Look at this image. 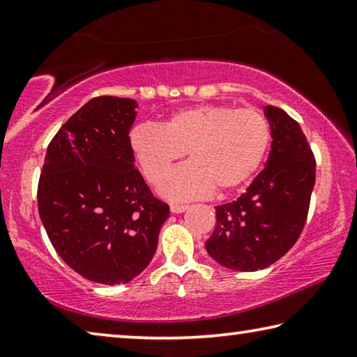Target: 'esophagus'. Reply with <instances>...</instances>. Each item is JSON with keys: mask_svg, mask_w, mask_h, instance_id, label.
<instances>
[{"mask_svg": "<svg viewBox=\"0 0 357 357\" xmlns=\"http://www.w3.org/2000/svg\"><path fill=\"white\" fill-rule=\"evenodd\" d=\"M170 209H172V213H174V214L184 213V211L187 209V204H181V203H172V204H170Z\"/></svg>", "mask_w": 357, "mask_h": 357, "instance_id": "obj_1", "label": "esophagus"}]
</instances>
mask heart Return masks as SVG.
<instances>
[{"label":"heart","mask_w":357,"mask_h":357,"mask_svg":"<svg viewBox=\"0 0 357 357\" xmlns=\"http://www.w3.org/2000/svg\"><path fill=\"white\" fill-rule=\"evenodd\" d=\"M129 140L144 178L153 185L187 153L190 164L173 172L160 184V193L170 200H190L244 185L268 153L271 124L255 108L204 104L172 113L159 129L135 126Z\"/></svg>","instance_id":"b5f03b06"}]
</instances>
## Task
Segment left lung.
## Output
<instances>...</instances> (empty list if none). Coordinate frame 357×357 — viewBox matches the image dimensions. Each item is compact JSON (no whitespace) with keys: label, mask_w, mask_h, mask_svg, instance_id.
Returning a JSON list of instances; mask_svg holds the SVG:
<instances>
[{"label":"left lung","mask_w":357,"mask_h":357,"mask_svg":"<svg viewBox=\"0 0 357 357\" xmlns=\"http://www.w3.org/2000/svg\"><path fill=\"white\" fill-rule=\"evenodd\" d=\"M273 146L264 170L236 202L215 206L206 250L228 269H264L291 249L304 229L315 185L317 162L298 121L264 107Z\"/></svg>","instance_id":"left-lung-1"}]
</instances>
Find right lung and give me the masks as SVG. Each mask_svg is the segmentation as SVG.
Wrapping results in <instances>:
<instances>
[{"label":"right lung","instance_id":"right-lung-1","mask_svg":"<svg viewBox=\"0 0 357 357\" xmlns=\"http://www.w3.org/2000/svg\"><path fill=\"white\" fill-rule=\"evenodd\" d=\"M137 102L99 96L47 148L38 208L52 245L84 279L128 283L153 259L170 206L135 168L129 130Z\"/></svg>","mask_w":357,"mask_h":357}]
</instances>
